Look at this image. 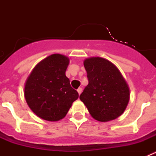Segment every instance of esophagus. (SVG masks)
I'll list each match as a JSON object with an SVG mask.
<instances>
[{"instance_id": "34e87169", "label": "esophagus", "mask_w": 156, "mask_h": 156, "mask_svg": "<svg viewBox=\"0 0 156 156\" xmlns=\"http://www.w3.org/2000/svg\"><path fill=\"white\" fill-rule=\"evenodd\" d=\"M77 91H78V94H80L81 92H82V88L81 87L78 88V89H77Z\"/></svg>"}]
</instances>
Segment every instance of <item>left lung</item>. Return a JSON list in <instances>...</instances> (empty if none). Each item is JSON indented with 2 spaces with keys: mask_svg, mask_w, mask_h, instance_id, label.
<instances>
[{
  "mask_svg": "<svg viewBox=\"0 0 156 156\" xmlns=\"http://www.w3.org/2000/svg\"><path fill=\"white\" fill-rule=\"evenodd\" d=\"M88 84L80 95L96 120L116 119L126 109L129 98L128 85L116 66L102 58H90L83 62Z\"/></svg>",
  "mask_w": 156,
  "mask_h": 156,
  "instance_id": "obj_1",
  "label": "left lung"
}]
</instances>
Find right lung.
I'll use <instances>...</instances> for the list:
<instances>
[{"label":"right lung","instance_id":"obj_1","mask_svg":"<svg viewBox=\"0 0 156 156\" xmlns=\"http://www.w3.org/2000/svg\"><path fill=\"white\" fill-rule=\"evenodd\" d=\"M69 62L65 55H51L38 63L27 79L25 98L30 109L41 119H62L79 97L66 76Z\"/></svg>","mask_w":156,"mask_h":156}]
</instances>
